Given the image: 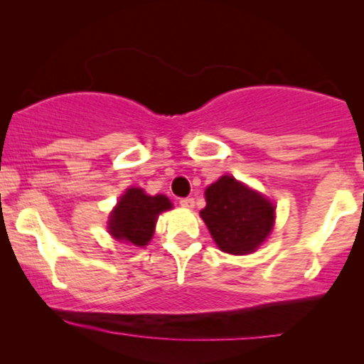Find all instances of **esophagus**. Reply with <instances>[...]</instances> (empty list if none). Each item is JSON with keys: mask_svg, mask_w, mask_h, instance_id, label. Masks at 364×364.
I'll list each match as a JSON object with an SVG mask.
<instances>
[{"mask_svg": "<svg viewBox=\"0 0 364 364\" xmlns=\"http://www.w3.org/2000/svg\"><path fill=\"white\" fill-rule=\"evenodd\" d=\"M178 203L186 208H193V205H196V200H193L192 197H183V198H181V202Z\"/></svg>", "mask_w": 364, "mask_h": 364, "instance_id": "esophagus-1", "label": "esophagus"}]
</instances>
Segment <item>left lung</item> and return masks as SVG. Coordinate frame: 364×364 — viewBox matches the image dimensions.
<instances>
[{
  "label": "left lung",
  "mask_w": 364,
  "mask_h": 364,
  "mask_svg": "<svg viewBox=\"0 0 364 364\" xmlns=\"http://www.w3.org/2000/svg\"><path fill=\"white\" fill-rule=\"evenodd\" d=\"M200 217L220 250L252 253L272 232L275 207L235 177L223 176L205 191Z\"/></svg>",
  "instance_id": "left-lung-1"
}]
</instances>
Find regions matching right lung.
<instances>
[{
	"mask_svg": "<svg viewBox=\"0 0 364 364\" xmlns=\"http://www.w3.org/2000/svg\"><path fill=\"white\" fill-rule=\"evenodd\" d=\"M172 203L164 196H146L142 188H129L119 200L109 220L114 238L131 242L137 247L147 245L152 238L159 213L168 210Z\"/></svg>",
	"mask_w": 364,
	"mask_h": 364,
	"instance_id": "add662e5",
	"label": "right lung"
}]
</instances>
